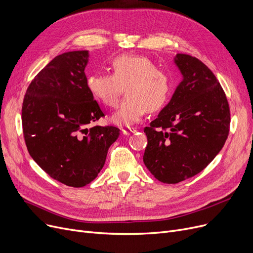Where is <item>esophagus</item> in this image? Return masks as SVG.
I'll return each mask as SVG.
<instances>
[{
    "label": "esophagus",
    "instance_id": "34e87169",
    "mask_svg": "<svg viewBox=\"0 0 253 253\" xmlns=\"http://www.w3.org/2000/svg\"><path fill=\"white\" fill-rule=\"evenodd\" d=\"M123 133H124V135L128 136L130 134L136 133V129L135 128H130V127H125V128H123Z\"/></svg>",
    "mask_w": 253,
    "mask_h": 253
}]
</instances>
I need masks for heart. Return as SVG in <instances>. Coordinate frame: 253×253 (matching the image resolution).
<instances>
[{
    "label": "heart",
    "instance_id": "obj_1",
    "mask_svg": "<svg viewBox=\"0 0 253 253\" xmlns=\"http://www.w3.org/2000/svg\"><path fill=\"white\" fill-rule=\"evenodd\" d=\"M112 74L99 73L87 77V88L102 105L113 108L124 87L126 99L110 120L118 126H130L142 119L146 110L154 112L166 104L172 90L170 74L160 70L148 57L120 55L112 64Z\"/></svg>",
    "mask_w": 253,
    "mask_h": 253
}]
</instances>
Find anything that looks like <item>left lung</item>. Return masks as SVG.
<instances>
[{
  "mask_svg": "<svg viewBox=\"0 0 253 253\" xmlns=\"http://www.w3.org/2000/svg\"><path fill=\"white\" fill-rule=\"evenodd\" d=\"M182 76L170 102L149 126L143 162L161 182L175 184L197 175L223 147L230 107L214 74L198 58L176 54Z\"/></svg>",
  "mask_w": 253,
  "mask_h": 253,
  "instance_id": "obj_1",
  "label": "left lung"
}]
</instances>
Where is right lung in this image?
<instances>
[{
  "label": "right lung",
  "mask_w": 253,
  "mask_h": 253,
  "mask_svg": "<svg viewBox=\"0 0 253 253\" xmlns=\"http://www.w3.org/2000/svg\"><path fill=\"white\" fill-rule=\"evenodd\" d=\"M89 51L55 56L29 85L21 109L29 153L42 170L72 187L90 183L103 169L115 126H88L104 116L87 88Z\"/></svg>",
  "instance_id": "add662e5"
}]
</instances>
